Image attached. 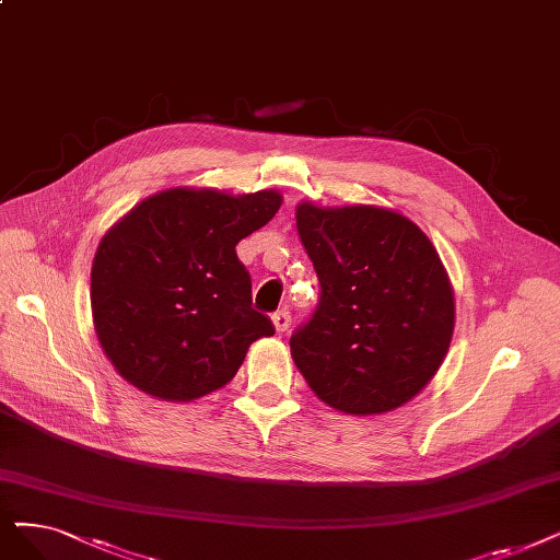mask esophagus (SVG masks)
Masks as SVG:
<instances>
[{
    "label": "esophagus",
    "instance_id": "obj_1",
    "mask_svg": "<svg viewBox=\"0 0 560 560\" xmlns=\"http://www.w3.org/2000/svg\"><path fill=\"white\" fill-rule=\"evenodd\" d=\"M271 322H273V326H276V330H278V332H284V330L289 328V322H292V315H289V310H287V307H282V310L273 312Z\"/></svg>",
    "mask_w": 560,
    "mask_h": 560
}]
</instances>
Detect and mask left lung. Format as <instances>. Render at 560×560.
<instances>
[{
	"mask_svg": "<svg viewBox=\"0 0 560 560\" xmlns=\"http://www.w3.org/2000/svg\"><path fill=\"white\" fill-rule=\"evenodd\" d=\"M315 266V315L289 340L328 407L372 416L407 405L439 372L455 330V294L424 232L393 209L296 207Z\"/></svg>",
	"mask_w": 560,
	"mask_h": 560,
	"instance_id": "obj_1",
	"label": "left lung"
}]
</instances>
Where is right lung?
Masks as SVG:
<instances>
[{
	"label": "right lung",
	"instance_id": "1",
	"mask_svg": "<svg viewBox=\"0 0 560 560\" xmlns=\"http://www.w3.org/2000/svg\"><path fill=\"white\" fill-rule=\"evenodd\" d=\"M280 205L278 190L178 186L142 199L105 232L92 264V317L128 384L192 401L230 384L250 345L271 338L236 243Z\"/></svg>",
	"mask_w": 560,
	"mask_h": 560
}]
</instances>
